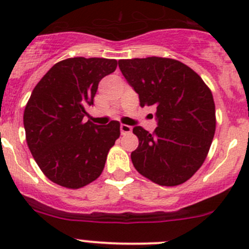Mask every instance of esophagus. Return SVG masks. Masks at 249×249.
<instances>
[{
    "label": "esophagus",
    "mask_w": 249,
    "mask_h": 249,
    "mask_svg": "<svg viewBox=\"0 0 249 249\" xmlns=\"http://www.w3.org/2000/svg\"><path fill=\"white\" fill-rule=\"evenodd\" d=\"M120 131H122L123 135L130 134V132L132 131V127L129 126V125H126V124H122L120 125Z\"/></svg>",
    "instance_id": "esophagus-1"
}]
</instances>
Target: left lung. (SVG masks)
<instances>
[{
    "mask_svg": "<svg viewBox=\"0 0 249 249\" xmlns=\"http://www.w3.org/2000/svg\"><path fill=\"white\" fill-rule=\"evenodd\" d=\"M119 69L141 106L154 107L158 118L153 134L132 130L139 139L131 153L135 169L159 185L187 182L202 166L214 136L212 91L194 70L170 57L119 60Z\"/></svg>",
    "mask_w": 249,
    "mask_h": 249,
    "instance_id": "1",
    "label": "left lung"
}]
</instances>
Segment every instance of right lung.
<instances>
[{
    "label": "right lung",
    "instance_id": "1",
    "mask_svg": "<svg viewBox=\"0 0 249 249\" xmlns=\"http://www.w3.org/2000/svg\"><path fill=\"white\" fill-rule=\"evenodd\" d=\"M117 60L70 57L56 62L37 83L24 110L26 142L52 182L79 189L100 177L120 136V124L83 122L94 105L99 82L117 69Z\"/></svg>",
    "mask_w": 249,
    "mask_h": 249
}]
</instances>
